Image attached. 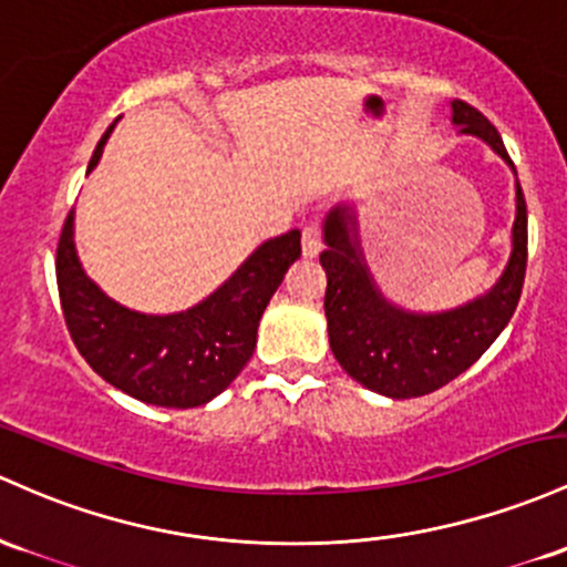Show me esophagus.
<instances>
[{
    "mask_svg": "<svg viewBox=\"0 0 567 567\" xmlns=\"http://www.w3.org/2000/svg\"><path fill=\"white\" fill-rule=\"evenodd\" d=\"M301 250L303 258H317L322 250V231H320V223L312 220L303 226V239H301Z\"/></svg>",
    "mask_w": 567,
    "mask_h": 567,
    "instance_id": "34e87169",
    "label": "esophagus"
}]
</instances>
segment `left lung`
<instances>
[{"instance_id":"obj_1","label":"left lung","mask_w":567,"mask_h":567,"mask_svg":"<svg viewBox=\"0 0 567 567\" xmlns=\"http://www.w3.org/2000/svg\"><path fill=\"white\" fill-rule=\"evenodd\" d=\"M452 123L460 134L487 142L514 169L497 128L476 107L455 99ZM322 234L320 264L328 277L326 317L333 358L354 382L379 395L416 398L444 388L489 350L519 303L527 266V207L519 183L506 269L487 293L446 312H412L384 298L360 250L350 204L328 213Z\"/></svg>"}]
</instances>
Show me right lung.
Segmentation results:
<instances>
[{
    "instance_id": "right-lung-1",
    "label": "right lung",
    "mask_w": 567,
    "mask_h": 567,
    "mask_svg": "<svg viewBox=\"0 0 567 567\" xmlns=\"http://www.w3.org/2000/svg\"><path fill=\"white\" fill-rule=\"evenodd\" d=\"M115 123L99 140L89 174L96 169ZM298 255L301 231L293 228L266 239L196 307L145 315L112 301L83 271L70 213L55 252V279L74 347L104 382L142 403L193 409L220 395L252 358L260 315Z\"/></svg>"
}]
</instances>
